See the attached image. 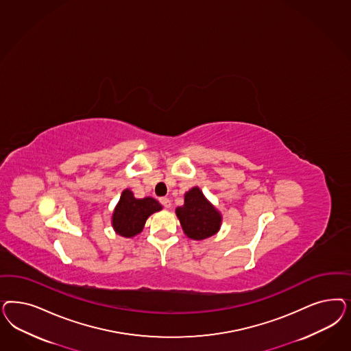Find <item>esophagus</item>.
Returning a JSON list of instances; mask_svg holds the SVG:
<instances>
[{"label": "esophagus", "mask_w": 351, "mask_h": 351, "mask_svg": "<svg viewBox=\"0 0 351 351\" xmlns=\"http://www.w3.org/2000/svg\"><path fill=\"white\" fill-rule=\"evenodd\" d=\"M160 203L162 204L165 208H170V206H171V203H170V200L168 197H161V199H160Z\"/></svg>", "instance_id": "obj_1"}]
</instances>
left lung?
Returning a JSON list of instances; mask_svg holds the SVG:
<instances>
[{"instance_id":"8db88e82","label":"left lung","mask_w":351,"mask_h":351,"mask_svg":"<svg viewBox=\"0 0 351 351\" xmlns=\"http://www.w3.org/2000/svg\"><path fill=\"white\" fill-rule=\"evenodd\" d=\"M182 230L187 238L204 240L215 235L221 227L222 215L206 200L199 187L184 193V204L176 209Z\"/></svg>"}]
</instances>
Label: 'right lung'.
<instances>
[{"instance_id": "right-lung-1", "label": "right lung", "mask_w": 351, "mask_h": 351, "mask_svg": "<svg viewBox=\"0 0 351 351\" xmlns=\"http://www.w3.org/2000/svg\"><path fill=\"white\" fill-rule=\"evenodd\" d=\"M161 209V204L154 197L136 199L126 189L113 210V230L124 238H133L143 230L148 217Z\"/></svg>"}]
</instances>
